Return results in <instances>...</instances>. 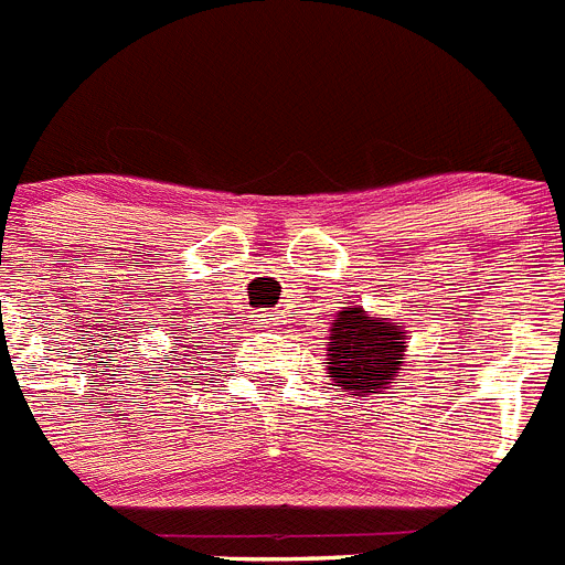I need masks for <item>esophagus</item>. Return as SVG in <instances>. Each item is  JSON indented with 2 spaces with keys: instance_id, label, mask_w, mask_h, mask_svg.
Listing matches in <instances>:
<instances>
[{
  "instance_id": "34e87169",
  "label": "esophagus",
  "mask_w": 565,
  "mask_h": 565,
  "mask_svg": "<svg viewBox=\"0 0 565 565\" xmlns=\"http://www.w3.org/2000/svg\"><path fill=\"white\" fill-rule=\"evenodd\" d=\"M258 321H262V323H267V327H276V323H278V318L273 316V312H262V316H258Z\"/></svg>"
}]
</instances>
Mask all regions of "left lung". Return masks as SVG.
Masks as SVG:
<instances>
[{
	"instance_id": "left-lung-1",
	"label": "left lung",
	"mask_w": 565,
	"mask_h": 565,
	"mask_svg": "<svg viewBox=\"0 0 565 565\" xmlns=\"http://www.w3.org/2000/svg\"><path fill=\"white\" fill-rule=\"evenodd\" d=\"M406 330L392 318H375L364 307H343L327 338V377L352 395H384L406 358Z\"/></svg>"
}]
</instances>
